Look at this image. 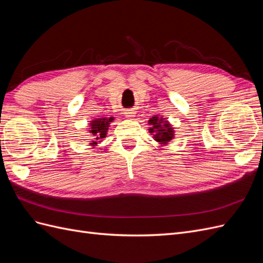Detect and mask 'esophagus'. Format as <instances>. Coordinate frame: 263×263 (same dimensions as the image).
I'll list each match as a JSON object with an SVG mask.
<instances>
[{
	"label": "esophagus",
	"instance_id": "1",
	"mask_svg": "<svg viewBox=\"0 0 263 263\" xmlns=\"http://www.w3.org/2000/svg\"><path fill=\"white\" fill-rule=\"evenodd\" d=\"M124 114H125V116H126L127 118H133L136 113H135L133 109H126L125 112H124Z\"/></svg>",
	"mask_w": 263,
	"mask_h": 263
}]
</instances>
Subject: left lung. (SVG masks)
<instances>
[{"instance_id": "left-lung-1", "label": "left lung", "mask_w": 263, "mask_h": 263, "mask_svg": "<svg viewBox=\"0 0 263 263\" xmlns=\"http://www.w3.org/2000/svg\"><path fill=\"white\" fill-rule=\"evenodd\" d=\"M149 124L151 125V128H149L150 133H154V138L160 142V144H168L170 140L173 138V130L171 128L170 124L163 121L162 117H153L149 119Z\"/></svg>"}]
</instances>
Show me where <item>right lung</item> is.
<instances>
[{
	"label": "right lung",
	"mask_w": 263,
	"mask_h": 263,
	"mask_svg": "<svg viewBox=\"0 0 263 263\" xmlns=\"http://www.w3.org/2000/svg\"><path fill=\"white\" fill-rule=\"evenodd\" d=\"M113 121V117L109 118H98L95 121L91 122V127H90V133L93 135V137L95 140H100L101 138H104L106 136V130L108 129V124L109 122ZM92 140L91 145H97L98 141Z\"/></svg>",
	"instance_id": "1"
}]
</instances>
